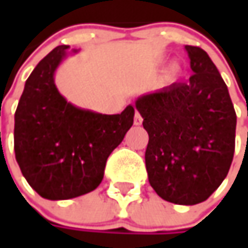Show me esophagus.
Wrapping results in <instances>:
<instances>
[{
	"label": "esophagus",
	"mask_w": 248,
	"mask_h": 248,
	"mask_svg": "<svg viewBox=\"0 0 248 248\" xmlns=\"http://www.w3.org/2000/svg\"><path fill=\"white\" fill-rule=\"evenodd\" d=\"M142 121H143L142 116H140L138 111H137V113H135V117H134V124H135V125H140V124H142Z\"/></svg>",
	"instance_id": "1"
}]
</instances>
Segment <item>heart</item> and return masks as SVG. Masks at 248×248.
<instances>
[{
    "label": "heart",
    "mask_w": 248,
    "mask_h": 248,
    "mask_svg": "<svg viewBox=\"0 0 248 248\" xmlns=\"http://www.w3.org/2000/svg\"><path fill=\"white\" fill-rule=\"evenodd\" d=\"M178 72H179V66H178L176 63H174V64L170 67V70H168V76H167V78H168V80H172V78H175Z\"/></svg>",
    "instance_id": "b5f03b06"
}]
</instances>
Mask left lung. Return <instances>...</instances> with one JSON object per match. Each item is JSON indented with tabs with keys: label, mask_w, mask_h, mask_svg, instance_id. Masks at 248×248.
Segmentation results:
<instances>
[{
	"label": "left lung",
	"mask_w": 248,
	"mask_h": 248,
	"mask_svg": "<svg viewBox=\"0 0 248 248\" xmlns=\"http://www.w3.org/2000/svg\"><path fill=\"white\" fill-rule=\"evenodd\" d=\"M195 74L135 100L149 143V184L170 203L193 205L222 184L234 153L236 113L228 87L199 46L185 45Z\"/></svg>",
	"instance_id": "1"
}]
</instances>
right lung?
I'll return each instance as SVG.
<instances>
[{
	"mask_svg": "<svg viewBox=\"0 0 248 248\" xmlns=\"http://www.w3.org/2000/svg\"><path fill=\"white\" fill-rule=\"evenodd\" d=\"M69 48L56 46L35 66L15 113L16 161L29 185L48 200H67L96 189L108 157L132 127L135 114L132 105L120 114H102L64 99L53 77Z\"/></svg>",
	"mask_w": 248,
	"mask_h": 248,
	"instance_id": "1",
	"label": "right lung"
}]
</instances>
